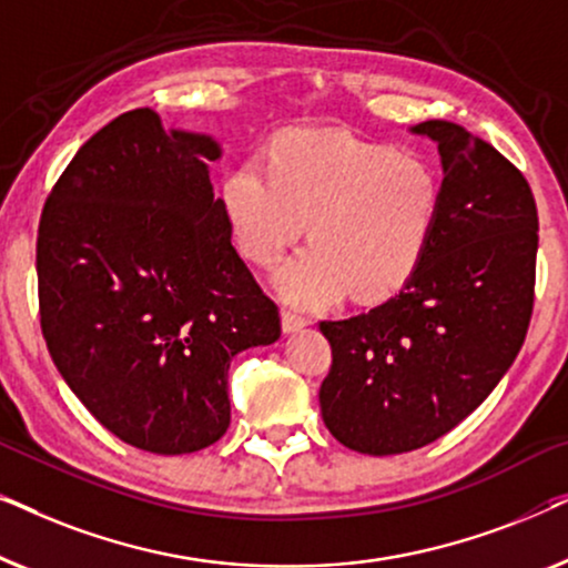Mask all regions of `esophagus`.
<instances>
[{"instance_id":"1","label":"esophagus","mask_w":568,"mask_h":568,"mask_svg":"<svg viewBox=\"0 0 568 568\" xmlns=\"http://www.w3.org/2000/svg\"><path fill=\"white\" fill-rule=\"evenodd\" d=\"M310 321L305 315H297V313H292V310H284L282 313V328H284V333H297V331H302L305 328Z\"/></svg>"}]
</instances>
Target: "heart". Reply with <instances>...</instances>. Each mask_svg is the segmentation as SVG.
Segmentation results:
<instances>
[{
  "label": "heart",
  "mask_w": 568,
  "mask_h": 568,
  "mask_svg": "<svg viewBox=\"0 0 568 568\" xmlns=\"http://www.w3.org/2000/svg\"><path fill=\"white\" fill-rule=\"evenodd\" d=\"M222 196L240 251L258 266H274L310 222L313 245L276 276L300 307L333 305L348 290L390 297L422 263L442 209L439 178L424 160L323 129L278 136L268 165L240 162Z\"/></svg>",
  "instance_id": "obj_1"
}]
</instances>
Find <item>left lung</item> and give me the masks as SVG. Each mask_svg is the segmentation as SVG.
Listing matches in <instances>:
<instances>
[{"label":"left lung","mask_w":568,"mask_h":568,"mask_svg":"<svg viewBox=\"0 0 568 568\" xmlns=\"http://www.w3.org/2000/svg\"><path fill=\"white\" fill-rule=\"evenodd\" d=\"M410 131L437 142L445 170L432 243L398 294L321 323L333 352L323 422L364 455L410 453L455 429L507 375L532 315L538 209L525 175L457 123Z\"/></svg>","instance_id":"1"}]
</instances>
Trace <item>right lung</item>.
Masks as SVG:
<instances>
[{"mask_svg":"<svg viewBox=\"0 0 568 568\" xmlns=\"http://www.w3.org/2000/svg\"><path fill=\"white\" fill-rule=\"evenodd\" d=\"M212 136L150 108L80 146L45 199L36 268L51 359L108 432L154 455L227 432L232 356L282 336L278 307L232 247Z\"/></svg>","mask_w":568,"mask_h":568,"instance_id":"obj_1","label":"right lung"}]
</instances>
